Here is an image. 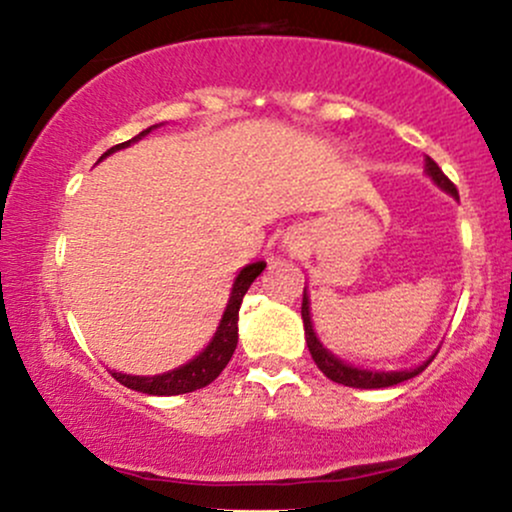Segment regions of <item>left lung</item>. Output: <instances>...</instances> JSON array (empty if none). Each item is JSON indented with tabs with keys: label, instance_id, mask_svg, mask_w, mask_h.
I'll list each match as a JSON object with an SVG mask.
<instances>
[{
	"label": "left lung",
	"instance_id": "1",
	"mask_svg": "<svg viewBox=\"0 0 512 512\" xmlns=\"http://www.w3.org/2000/svg\"><path fill=\"white\" fill-rule=\"evenodd\" d=\"M426 173L431 175V180L436 182L440 190L450 192L452 197H457V187L452 185L448 175L443 173V170L438 168V163L433 161L431 156L426 158ZM301 315H303V325H305V342H308V349H310V356H313V361L317 363V368L322 370V373L327 375V378L334 380V383L339 385H346V387H361V390H378V387H392L397 383H404V380L414 378V375H419L421 370H424L428 363H431V358L428 361L421 363V366L416 368H409V370H390V373H385V370H363V368H354L349 366V363H344L342 358H337L332 354V351H327L325 346L320 344V339L315 337V330H313V322H310V303H308V293L303 289V308H301Z\"/></svg>",
	"mask_w": 512,
	"mask_h": 512
}]
</instances>
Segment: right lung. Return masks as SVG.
I'll return each mask as SVG.
<instances>
[{
    "label": "right lung",
    "mask_w": 512,
    "mask_h": 512,
    "mask_svg": "<svg viewBox=\"0 0 512 512\" xmlns=\"http://www.w3.org/2000/svg\"><path fill=\"white\" fill-rule=\"evenodd\" d=\"M154 127L144 129L142 134H137V137L129 139V142L113 146V149L105 151L101 158L110 156L113 151L125 149V146H129L132 142H137V139H142L144 134H149ZM264 267H267L264 262H252L248 267L240 269L236 281H233L231 298H228L226 310H223L219 327H216V334L211 337V342L207 344V349H204L202 354L192 358V361H187L185 366L168 370V373H161V375L113 373V378L117 383L129 387V390H137V392H144V395H156V397L185 395V392H195L199 387H207L209 383H214V380L221 375V370L228 366V361H231L233 351H236L238 346V310H240V303H243V296L248 293L252 281L262 274Z\"/></svg>",
    "instance_id": "1"
}]
</instances>
